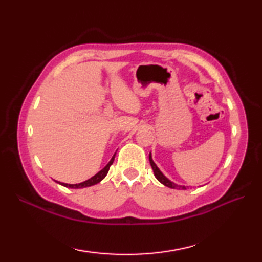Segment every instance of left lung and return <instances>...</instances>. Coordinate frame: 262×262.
Here are the masks:
<instances>
[{"label": "left lung", "instance_id": "obj_1", "mask_svg": "<svg viewBox=\"0 0 262 262\" xmlns=\"http://www.w3.org/2000/svg\"><path fill=\"white\" fill-rule=\"evenodd\" d=\"M149 163H151V166H152V169H153L155 178H157V179H158L161 183H163L164 186L169 187V188H172V189H187V187H185V186H178V185H176V183L170 181V180L168 179V178H165V177L163 176L162 172H161V171L159 170L157 164H155V163L153 162L151 154H149Z\"/></svg>", "mask_w": 262, "mask_h": 262}]
</instances>
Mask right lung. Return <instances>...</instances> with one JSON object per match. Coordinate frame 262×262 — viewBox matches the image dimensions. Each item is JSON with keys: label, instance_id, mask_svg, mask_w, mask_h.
I'll list each match as a JSON object with an SVG mask.
<instances>
[{"label": "right lung", "instance_id": "1", "mask_svg": "<svg viewBox=\"0 0 262 262\" xmlns=\"http://www.w3.org/2000/svg\"><path fill=\"white\" fill-rule=\"evenodd\" d=\"M116 155V154H115ZM115 155L113 157V159L110 160V162L104 166V168L99 171L98 173L96 176H93L92 178H90V179H88L86 181L84 182H81V183H75V185H69V183H63V182H59L60 185L64 186V187H68V188H74V189H77V188H85V187H90V186H93V185H97V183H99L100 181H101L103 178L107 176L108 171L110 169V165L114 163V160H115Z\"/></svg>", "mask_w": 262, "mask_h": 262}]
</instances>
